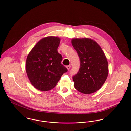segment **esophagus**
Masks as SVG:
<instances>
[{
  "mask_svg": "<svg viewBox=\"0 0 131 131\" xmlns=\"http://www.w3.org/2000/svg\"><path fill=\"white\" fill-rule=\"evenodd\" d=\"M66 68H67V69L69 70H70V68H71V66H67L66 67Z\"/></svg>",
  "mask_w": 131,
  "mask_h": 131,
  "instance_id": "esophagus-1",
  "label": "esophagus"
}]
</instances>
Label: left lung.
I'll return each mask as SVG.
<instances>
[{"mask_svg": "<svg viewBox=\"0 0 131 131\" xmlns=\"http://www.w3.org/2000/svg\"><path fill=\"white\" fill-rule=\"evenodd\" d=\"M80 60V67L73 76L75 88L82 93H93L105 83L108 75L107 58L98 44L89 38L72 39Z\"/></svg>", "mask_w": 131, "mask_h": 131, "instance_id": "obj_1", "label": "left lung"}]
</instances>
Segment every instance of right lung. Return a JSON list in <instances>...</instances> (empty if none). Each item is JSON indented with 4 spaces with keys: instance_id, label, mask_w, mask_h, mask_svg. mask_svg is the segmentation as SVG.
I'll return each mask as SVG.
<instances>
[{
    "instance_id": "right-lung-1",
    "label": "right lung",
    "mask_w": 131,
    "mask_h": 131,
    "mask_svg": "<svg viewBox=\"0 0 131 131\" xmlns=\"http://www.w3.org/2000/svg\"><path fill=\"white\" fill-rule=\"evenodd\" d=\"M60 38L48 36L40 40L28 55L26 71L32 85L46 91L56 86L62 75L68 71L61 62L62 56L57 48Z\"/></svg>"
}]
</instances>
